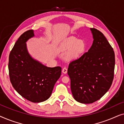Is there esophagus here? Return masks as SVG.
<instances>
[{"instance_id":"34e87169","label":"esophagus","mask_w":124,"mask_h":124,"mask_svg":"<svg viewBox=\"0 0 124 124\" xmlns=\"http://www.w3.org/2000/svg\"><path fill=\"white\" fill-rule=\"evenodd\" d=\"M67 72H68V69H67V68L65 67V68H64L62 69V72L63 73H64V74L67 73Z\"/></svg>"}]
</instances>
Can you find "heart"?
<instances>
[{
	"mask_svg": "<svg viewBox=\"0 0 124 124\" xmlns=\"http://www.w3.org/2000/svg\"><path fill=\"white\" fill-rule=\"evenodd\" d=\"M63 51L70 50L67 58L69 60H76L80 57L86 50V45L84 41L78 40L74 37H70L62 42L60 47Z\"/></svg>",
	"mask_w": 124,
	"mask_h": 124,
	"instance_id": "1",
	"label": "heart"
}]
</instances>
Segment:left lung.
<instances>
[{
	"instance_id": "left-lung-1",
	"label": "left lung",
	"mask_w": 124,
	"mask_h": 124,
	"mask_svg": "<svg viewBox=\"0 0 124 124\" xmlns=\"http://www.w3.org/2000/svg\"><path fill=\"white\" fill-rule=\"evenodd\" d=\"M90 30L94 39L90 48L71 62L68 69L73 96L84 104L101 99L109 89L114 77L113 49L101 32L95 28Z\"/></svg>"
}]
</instances>
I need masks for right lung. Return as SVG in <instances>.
Here are the masks:
<instances>
[{
	"instance_id": "obj_1",
	"label": "right lung",
	"mask_w": 124,
	"mask_h": 124,
	"mask_svg": "<svg viewBox=\"0 0 124 124\" xmlns=\"http://www.w3.org/2000/svg\"><path fill=\"white\" fill-rule=\"evenodd\" d=\"M34 36L33 30H29L19 37L9 54L8 69L17 92L29 101L39 103L50 97L62 68L47 67L30 56L26 42Z\"/></svg>"
}]
</instances>
